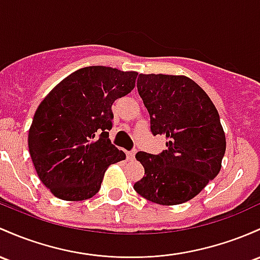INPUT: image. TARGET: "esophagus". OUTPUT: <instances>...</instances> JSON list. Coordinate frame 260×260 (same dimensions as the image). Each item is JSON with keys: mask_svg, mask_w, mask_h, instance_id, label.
Returning <instances> with one entry per match:
<instances>
[{"mask_svg": "<svg viewBox=\"0 0 260 260\" xmlns=\"http://www.w3.org/2000/svg\"><path fill=\"white\" fill-rule=\"evenodd\" d=\"M136 149L135 150H131V152H128L127 153V158L129 159V160H135V158H136Z\"/></svg>", "mask_w": 260, "mask_h": 260, "instance_id": "34e87169", "label": "esophagus"}]
</instances>
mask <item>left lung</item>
I'll return each instance as SVG.
<instances>
[{
    "label": "left lung",
    "mask_w": 260,
    "mask_h": 260,
    "mask_svg": "<svg viewBox=\"0 0 260 260\" xmlns=\"http://www.w3.org/2000/svg\"><path fill=\"white\" fill-rule=\"evenodd\" d=\"M137 88L149 112L150 131L165 136L168 149L158 155L136 154L144 176L133 187L155 204H184L221 170L226 137L217 110L186 76L139 74Z\"/></svg>",
    "instance_id": "obj_1"
}]
</instances>
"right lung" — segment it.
Returning <instances> with one entry per match:
<instances>
[{"instance_id":"add662e5","label":"right lung","mask_w":260,"mask_h":260,"mask_svg":"<svg viewBox=\"0 0 260 260\" xmlns=\"http://www.w3.org/2000/svg\"><path fill=\"white\" fill-rule=\"evenodd\" d=\"M136 71L87 67L61 80L34 113L28 148L39 179L54 196L82 201L99 192L111 164L125 154L111 143V107L136 86Z\"/></svg>"}]
</instances>
